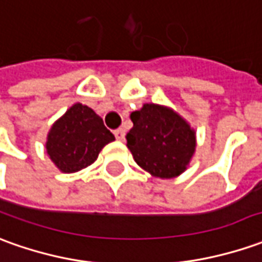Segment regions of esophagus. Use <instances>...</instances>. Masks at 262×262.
Wrapping results in <instances>:
<instances>
[{
	"mask_svg": "<svg viewBox=\"0 0 262 262\" xmlns=\"http://www.w3.org/2000/svg\"><path fill=\"white\" fill-rule=\"evenodd\" d=\"M115 136H116L117 140L123 142V140H124V130H123V129H117V130H115Z\"/></svg>",
	"mask_w": 262,
	"mask_h": 262,
	"instance_id": "1",
	"label": "esophagus"
}]
</instances>
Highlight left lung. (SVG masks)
I'll return each instance as SVG.
<instances>
[{"label": "left lung", "mask_w": 262, "mask_h": 262, "mask_svg": "<svg viewBox=\"0 0 262 262\" xmlns=\"http://www.w3.org/2000/svg\"><path fill=\"white\" fill-rule=\"evenodd\" d=\"M133 127L126 135L133 159L150 175L162 179L185 172L196 147L195 130L172 108L155 103L130 115Z\"/></svg>", "instance_id": "obj_1"}]
</instances>
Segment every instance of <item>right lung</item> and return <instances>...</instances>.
Returning a JSON list of instances; mask_svg holds the SVG:
<instances>
[{
	"label": "right lung",
	"instance_id": "obj_1",
	"mask_svg": "<svg viewBox=\"0 0 262 262\" xmlns=\"http://www.w3.org/2000/svg\"><path fill=\"white\" fill-rule=\"evenodd\" d=\"M113 140L115 136L103 119L90 107L76 103L51 126L46 149L57 168L73 173L92 165Z\"/></svg>",
	"mask_w": 262,
	"mask_h": 262
}]
</instances>
